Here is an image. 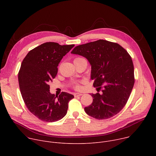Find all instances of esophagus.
Segmentation results:
<instances>
[{
	"instance_id": "esophagus-1",
	"label": "esophagus",
	"mask_w": 156,
	"mask_h": 156,
	"mask_svg": "<svg viewBox=\"0 0 156 156\" xmlns=\"http://www.w3.org/2000/svg\"><path fill=\"white\" fill-rule=\"evenodd\" d=\"M83 95V94H81V93H75L74 94V96L75 97H78V96H82Z\"/></svg>"
}]
</instances>
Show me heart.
Returning <instances> with one entry per match:
<instances>
[{"label":"heart","instance_id":"obj_1","mask_svg":"<svg viewBox=\"0 0 156 156\" xmlns=\"http://www.w3.org/2000/svg\"><path fill=\"white\" fill-rule=\"evenodd\" d=\"M77 58H76L75 59H77ZM74 87H75V89H76V90H79V89L81 88V86H80V84H75V86H74Z\"/></svg>","mask_w":156,"mask_h":156}]
</instances>
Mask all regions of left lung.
Listing matches in <instances>:
<instances>
[{"mask_svg":"<svg viewBox=\"0 0 156 156\" xmlns=\"http://www.w3.org/2000/svg\"><path fill=\"white\" fill-rule=\"evenodd\" d=\"M87 59L91 65L93 86L102 94H91L92 104L86 113L98 120L117 114L125 107L135 83L134 66L131 56L119 44L99 39L76 46L71 52Z\"/></svg>","mask_w":156,"mask_h":156,"instance_id":"1","label":"left lung"}]
</instances>
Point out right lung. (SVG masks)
<instances>
[{
	"instance_id": "1",
	"label": "right lung",
	"mask_w": 156,
	"mask_h": 156,
	"mask_svg": "<svg viewBox=\"0 0 156 156\" xmlns=\"http://www.w3.org/2000/svg\"><path fill=\"white\" fill-rule=\"evenodd\" d=\"M74 46L43 43L31 50L21 63L18 83L22 98L30 112L44 122L62 119L67 112L69 101L74 98L65 92L58 96L51 94L49 85L57 75L60 60Z\"/></svg>"
}]
</instances>
